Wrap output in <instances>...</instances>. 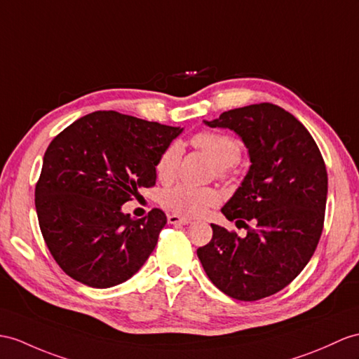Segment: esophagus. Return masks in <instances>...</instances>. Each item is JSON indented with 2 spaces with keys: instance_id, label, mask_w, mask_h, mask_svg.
<instances>
[{
  "instance_id": "obj_1",
  "label": "esophagus",
  "mask_w": 359,
  "mask_h": 359,
  "mask_svg": "<svg viewBox=\"0 0 359 359\" xmlns=\"http://www.w3.org/2000/svg\"><path fill=\"white\" fill-rule=\"evenodd\" d=\"M168 221L169 224H181V225H189L191 222V219H189V217H182L178 215H169Z\"/></svg>"
}]
</instances>
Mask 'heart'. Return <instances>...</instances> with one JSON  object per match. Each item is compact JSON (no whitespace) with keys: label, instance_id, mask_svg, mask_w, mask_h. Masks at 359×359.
Segmentation results:
<instances>
[{"label":"heart","instance_id":"obj_1","mask_svg":"<svg viewBox=\"0 0 359 359\" xmlns=\"http://www.w3.org/2000/svg\"><path fill=\"white\" fill-rule=\"evenodd\" d=\"M191 143L199 151H203L217 165L219 175H225L226 169L231 168V165L241 160L242 144L239 140H236L231 135L204 130V133H199L191 138ZM180 158L181 144L178 142H173L165 147L155 164V172L158 180H161L163 182L173 180L178 170ZM219 201V191H216L215 189L191 187L187 184L173 186L164 190L161 196L163 205L170 210V212L181 216H199L208 207L216 205Z\"/></svg>","mask_w":359,"mask_h":359}]
</instances>
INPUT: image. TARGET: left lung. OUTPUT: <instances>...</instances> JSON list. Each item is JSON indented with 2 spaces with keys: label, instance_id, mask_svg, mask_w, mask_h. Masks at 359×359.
Instances as JSON below:
<instances>
[{
  "label": "left lung",
  "instance_id": "obj_1",
  "mask_svg": "<svg viewBox=\"0 0 359 359\" xmlns=\"http://www.w3.org/2000/svg\"><path fill=\"white\" fill-rule=\"evenodd\" d=\"M204 125L233 130L248 149L245 178L221 208L248 231L241 238L212 224L213 238L198 248V257L231 299H265L290 285L318 245L327 199L325 161L308 129L273 103L225 111Z\"/></svg>",
  "mask_w": 359,
  "mask_h": 359
}]
</instances>
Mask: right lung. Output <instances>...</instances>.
<instances>
[{"label":"right lung","instance_id":"add662e5","mask_svg":"<svg viewBox=\"0 0 359 359\" xmlns=\"http://www.w3.org/2000/svg\"><path fill=\"white\" fill-rule=\"evenodd\" d=\"M182 130L95 111L53 138L34 205L43 241L69 277L103 290L144 265L168 219L160 208L134 219L121 205L155 184L156 161Z\"/></svg>","mask_w":359,"mask_h":359}]
</instances>
